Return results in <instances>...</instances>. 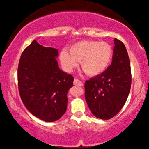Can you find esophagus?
I'll list each match as a JSON object with an SVG mask.
<instances>
[{
	"label": "esophagus",
	"instance_id": "1",
	"mask_svg": "<svg viewBox=\"0 0 149 149\" xmlns=\"http://www.w3.org/2000/svg\"><path fill=\"white\" fill-rule=\"evenodd\" d=\"M73 84L75 85H78V86H83V83L78 79H75L73 81Z\"/></svg>",
	"mask_w": 149,
	"mask_h": 149
}]
</instances>
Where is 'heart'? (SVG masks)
<instances>
[{"label":"heart","mask_w":149,"mask_h":149,"mask_svg":"<svg viewBox=\"0 0 149 149\" xmlns=\"http://www.w3.org/2000/svg\"><path fill=\"white\" fill-rule=\"evenodd\" d=\"M112 54L111 46L107 42L83 40L71 46L69 52L66 49L61 50L59 60L67 72L72 71L80 61L81 69L87 75L97 76L108 67Z\"/></svg>","instance_id":"1"}]
</instances>
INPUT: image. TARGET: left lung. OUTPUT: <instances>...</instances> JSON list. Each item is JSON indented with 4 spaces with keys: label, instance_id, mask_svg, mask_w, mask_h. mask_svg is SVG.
Returning a JSON list of instances; mask_svg holds the SVG:
<instances>
[{
    "label": "left lung",
    "instance_id": "1",
    "mask_svg": "<svg viewBox=\"0 0 149 149\" xmlns=\"http://www.w3.org/2000/svg\"><path fill=\"white\" fill-rule=\"evenodd\" d=\"M112 62L103 73L85 83V100L95 117L112 118L125 104L131 88V69L125 46L114 39Z\"/></svg>",
    "mask_w": 149,
    "mask_h": 149
}]
</instances>
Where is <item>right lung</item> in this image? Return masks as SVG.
Returning a JSON list of instances; mask_svg holds the SVG:
<instances>
[{"label":"right lung","instance_id":"obj_1","mask_svg":"<svg viewBox=\"0 0 149 149\" xmlns=\"http://www.w3.org/2000/svg\"><path fill=\"white\" fill-rule=\"evenodd\" d=\"M58 49L34 40L22 52L18 66L19 91L29 111L45 122L57 120L67 109L73 77L59 68Z\"/></svg>","mask_w":149,"mask_h":149}]
</instances>
